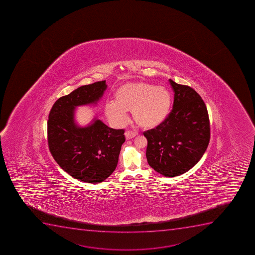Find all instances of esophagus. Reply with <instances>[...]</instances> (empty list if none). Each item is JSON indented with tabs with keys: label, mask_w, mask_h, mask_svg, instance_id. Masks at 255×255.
Here are the masks:
<instances>
[{
	"label": "esophagus",
	"mask_w": 255,
	"mask_h": 255,
	"mask_svg": "<svg viewBox=\"0 0 255 255\" xmlns=\"http://www.w3.org/2000/svg\"><path fill=\"white\" fill-rule=\"evenodd\" d=\"M136 132L129 131V130H127V131H126V133H125L126 139H132V138H134V137L136 136Z\"/></svg>",
	"instance_id": "obj_1"
}]
</instances>
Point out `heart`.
Listing matches in <instances>:
<instances>
[{"label": "heart", "mask_w": 255, "mask_h": 255, "mask_svg": "<svg viewBox=\"0 0 255 255\" xmlns=\"http://www.w3.org/2000/svg\"><path fill=\"white\" fill-rule=\"evenodd\" d=\"M171 101V94L164 86L130 82L117 89L116 101H106L105 111L110 120L121 125L128 118L126 111H131L133 119L139 126L153 128L165 120Z\"/></svg>", "instance_id": "1"}]
</instances>
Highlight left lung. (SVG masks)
<instances>
[{
	"instance_id": "1",
	"label": "left lung",
	"mask_w": 255,
	"mask_h": 255,
	"mask_svg": "<svg viewBox=\"0 0 255 255\" xmlns=\"http://www.w3.org/2000/svg\"><path fill=\"white\" fill-rule=\"evenodd\" d=\"M174 92L171 112L154 129L144 132L149 166L165 177L179 176L194 167L209 145L206 106L194 89L169 79Z\"/></svg>"
}]
</instances>
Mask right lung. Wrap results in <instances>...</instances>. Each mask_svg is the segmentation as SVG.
Instances as JSON below:
<instances>
[{
  "instance_id": "add662e5",
  "label": "right lung",
  "mask_w": 255,
  "mask_h": 255,
  "mask_svg": "<svg viewBox=\"0 0 255 255\" xmlns=\"http://www.w3.org/2000/svg\"><path fill=\"white\" fill-rule=\"evenodd\" d=\"M107 88L106 81L82 86L55 102L47 121L50 151L61 169L75 179L97 184L118 164L125 130L110 128L94 119L81 127L75 121L77 106L96 104Z\"/></svg>"
}]
</instances>
